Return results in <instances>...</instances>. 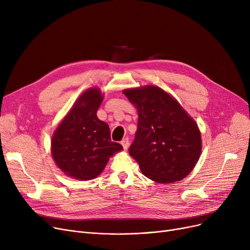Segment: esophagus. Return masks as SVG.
Listing matches in <instances>:
<instances>
[{
  "label": "esophagus",
  "instance_id": "1",
  "mask_svg": "<svg viewBox=\"0 0 250 250\" xmlns=\"http://www.w3.org/2000/svg\"><path fill=\"white\" fill-rule=\"evenodd\" d=\"M122 145H123V147H124L125 150H127V148H128V146H129V141H128L127 138H125V139L122 141Z\"/></svg>",
  "mask_w": 250,
  "mask_h": 250
}]
</instances>
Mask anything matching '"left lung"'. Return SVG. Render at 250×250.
Listing matches in <instances>:
<instances>
[{"instance_id":"left-lung-1","label":"left lung","mask_w":250,"mask_h":250,"mask_svg":"<svg viewBox=\"0 0 250 250\" xmlns=\"http://www.w3.org/2000/svg\"><path fill=\"white\" fill-rule=\"evenodd\" d=\"M124 94L138 109V128L128 153L142 173L159 183L188 175L202 152L201 133L192 118L159 87L127 89Z\"/></svg>"}]
</instances>
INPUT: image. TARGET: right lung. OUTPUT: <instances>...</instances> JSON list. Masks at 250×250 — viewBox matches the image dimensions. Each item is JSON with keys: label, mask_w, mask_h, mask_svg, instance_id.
Masks as SVG:
<instances>
[{"label": "right lung", "mask_w": 250, "mask_h": 250, "mask_svg": "<svg viewBox=\"0 0 250 250\" xmlns=\"http://www.w3.org/2000/svg\"><path fill=\"white\" fill-rule=\"evenodd\" d=\"M101 102L98 89L87 90L52 137L51 153L57 165L79 180L98 176L109 157L123 150L121 144L111 141L108 125L96 115Z\"/></svg>", "instance_id": "obj_1"}]
</instances>
